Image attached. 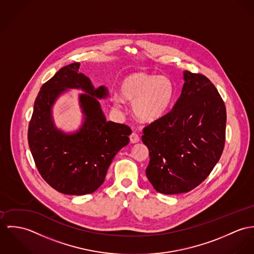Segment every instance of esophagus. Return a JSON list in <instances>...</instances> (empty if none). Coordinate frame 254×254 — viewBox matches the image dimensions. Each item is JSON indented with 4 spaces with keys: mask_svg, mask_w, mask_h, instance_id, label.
<instances>
[{
    "mask_svg": "<svg viewBox=\"0 0 254 254\" xmlns=\"http://www.w3.org/2000/svg\"><path fill=\"white\" fill-rule=\"evenodd\" d=\"M129 139H130V142H131V143H137V142H139V140H140V138H139L138 134H137V133H135V132H132V133L130 134Z\"/></svg>",
    "mask_w": 254,
    "mask_h": 254,
    "instance_id": "34e87169",
    "label": "esophagus"
}]
</instances>
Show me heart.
<instances>
[{
	"label": "heart",
	"instance_id": "obj_1",
	"mask_svg": "<svg viewBox=\"0 0 254 254\" xmlns=\"http://www.w3.org/2000/svg\"><path fill=\"white\" fill-rule=\"evenodd\" d=\"M114 95V104L132 102V112L144 123H153L169 111L174 98V85L166 76L136 72L127 76Z\"/></svg>",
	"mask_w": 254,
	"mask_h": 254
}]
</instances>
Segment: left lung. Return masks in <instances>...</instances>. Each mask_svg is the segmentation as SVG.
I'll return each mask as SVG.
<instances>
[{
  "instance_id": "1",
  "label": "left lung",
  "mask_w": 254,
  "mask_h": 254,
  "mask_svg": "<svg viewBox=\"0 0 254 254\" xmlns=\"http://www.w3.org/2000/svg\"><path fill=\"white\" fill-rule=\"evenodd\" d=\"M184 84L172 110L143 129L149 149L146 175L165 195L187 193L218 163L224 148L226 107L203 75L183 72Z\"/></svg>"
}]
</instances>
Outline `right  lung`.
<instances>
[{"mask_svg":"<svg viewBox=\"0 0 254 254\" xmlns=\"http://www.w3.org/2000/svg\"><path fill=\"white\" fill-rule=\"evenodd\" d=\"M80 63L61 68L42 85L29 124V148L46 182L65 195L82 196L104 182L117 153L129 142L131 129L106 121L98 99L108 97L104 85L94 87ZM82 89L79 104L84 118L80 128L67 134L57 129L52 117L57 98L68 89Z\"/></svg>","mask_w":254,"mask_h":254,"instance_id":"add662e5","label":"right lung"}]
</instances>
